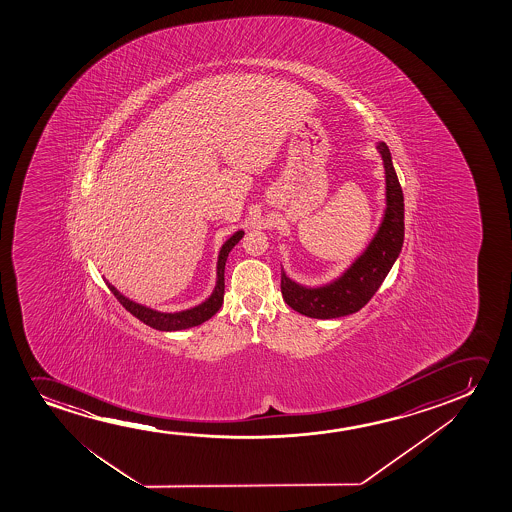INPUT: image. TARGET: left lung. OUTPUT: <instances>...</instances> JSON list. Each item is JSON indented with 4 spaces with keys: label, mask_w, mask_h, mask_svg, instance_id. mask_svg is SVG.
<instances>
[{
    "label": "left lung",
    "mask_w": 512,
    "mask_h": 512,
    "mask_svg": "<svg viewBox=\"0 0 512 512\" xmlns=\"http://www.w3.org/2000/svg\"><path fill=\"white\" fill-rule=\"evenodd\" d=\"M378 152L385 166L386 210L364 253L337 280L323 287H302L281 273V294L290 308L309 318H339L364 308L390 273L404 243V194L393 169L392 154L381 141Z\"/></svg>",
    "instance_id": "1"
}]
</instances>
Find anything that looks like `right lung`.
<instances>
[{
	"mask_svg": "<svg viewBox=\"0 0 512 512\" xmlns=\"http://www.w3.org/2000/svg\"><path fill=\"white\" fill-rule=\"evenodd\" d=\"M243 236H245V231L234 232L231 238L227 239L224 245H222L220 253H218L217 285H215V290H213V294H211L206 301L201 302L199 306H194V308L178 311V313H161V311H155V309L147 308V306H143V304H138V302L127 299L126 295L120 294L119 290L113 287L112 283L106 281V285L112 290V294L117 297V301H119L131 315L136 316L140 322L145 323L148 327H152V329L173 332V330L197 327V325H201V323L206 322V320H210L211 316L215 315L218 309L222 308L225 290V262H227L229 252H231L234 246L238 245L239 239L243 238Z\"/></svg>",
	"mask_w": 512,
	"mask_h": 512,
	"instance_id": "obj_1",
	"label": "right lung"
}]
</instances>
